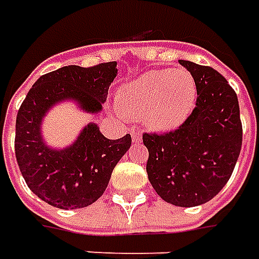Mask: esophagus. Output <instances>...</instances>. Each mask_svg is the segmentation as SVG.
Wrapping results in <instances>:
<instances>
[{
    "instance_id": "esophagus-1",
    "label": "esophagus",
    "mask_w": 259,
    "mask_h": 259,
    "mask_svg": "<svg viewBox=\"0 0 259 259\" xmlns=\"http://www.w3.org/2000/svg\"><path fill=\"white\" fill-rule=\"evenodd\" d=\"M133 141L134 142H141V134L137 133V131H133Z\"/></svg>"
}]
</instances>
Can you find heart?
I'll return each instance as SVG.
<instances>
[{
  "label": "heart",
  "instance_id": "1",
  "mask_svg": "<svg viewBox=\"0 0 259 259\" xmlns=\"http://www.w3.org/2000/svg\"><path fill=\"white\" fill-rule=\"evenodd\" d=\"M197 82L185 68L155 69L126 82L118 93V105L126 117H142L154 131L181 126L197 105Z\"/></svg>",
  "mask_w": 259,
  "mask_h": 259
}]
</instances>
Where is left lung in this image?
I'll list each match as a JSON object with an SVG mask.
<instances>
[{
	"mask_svg": "<svg viewBox=\"0 0 259 259\" xmlns=\"http://www.w3.org/2000/svg\"><path fill=\"white\" fill-rule=\"evenodd\" d=\"M195 78L198 97L190 118L169 133H145L147 174L161 198L197 206L225 187L242 145L237 94L214 68L180 60Z\"/></svg>",
	"mask_w": 259,
	"mask_h": 259,
	"instance_id": "left-lung-1",
	"label": "left lung"
}]
</instances>
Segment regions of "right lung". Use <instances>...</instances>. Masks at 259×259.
Returning <instances> with one entry per match:
<instances>
[{
	"instance_id": "1",
	"label": "right lung",
	"mask_w": 259,
	"mask_h": 259,
	"mask_svg": "<svg viewBox=\"0 0 259 259\" xmlns=\"http://www.w3.org/2000/svg\"><path fill=\"white\" fill-rule=\"evenodd\" d=\"M117 62L94 67L68 65L36 79L17 114L15 157L28 188L38 198L61 209L91 205L104 194L112 169L131 147V135L108 140L90 122L64 150L48 147L41 122L54 105L75 101L79 108L98 114L117 77Z\"/></svg>"
}]
</instances>
